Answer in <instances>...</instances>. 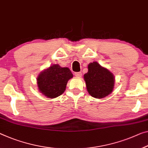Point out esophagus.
Masks as SVG:
<instances>
[{
    "label": "esophagus",
    "mask_w": 148,
    "mask_h": 148,
    "mask_svg": "<svg viewBox=\"0 0 148 148\" xmlns=\"http://www.w3.org/2000/svg\"><path fill=\"white\" fill-rule=\"evenodd\" d=\"M75 75L77 77H81L82 75V73L81 72H75Z\"/></svg>",
    "instance_id": "34e87169"
}]
</instances>
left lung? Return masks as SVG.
Returning a JSON list of instances; mask_svg holds the SVG:
<instances>
[{
    "label": "left lung",
    "instance_id": "left-lung-1",
    "mask_svg": "<svg viewBox=\"0 0 148 148\" xmlns=\"http://www.w3.org/2000/svg\"><path fill=\"white\" fill-rule=\"evenodd\" d=\"M88 70L84 75V79L88 93L96 99H102L110 94L114 84L112 73L97 62L90 63L88 65Z\"/></svg>",
    "mask_w": 148,
    "mask_h": 148
}]
</instances>
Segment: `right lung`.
Returning <instances> with one entry per match:
<instances>
[{
    "instance_id": "obj_1",
    "label": "right lung",
    "mask_w": 148,
    "mask_h": 148,
    "mask_svg": "<svg viewBox=\"0 0 148 148\" xmlns=\"http://www.w3.org/2000/svg\"><path fill=\"white\" fill-rule=\"evenodd\" d=\"M73 77L72 73L67 67L53 65L41 73L38 77L40 91L48 98H56L65 91L67 81Z\"/></svg>"
}]
</instances>
